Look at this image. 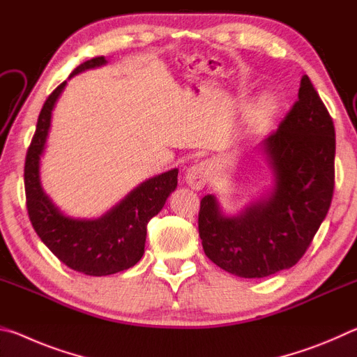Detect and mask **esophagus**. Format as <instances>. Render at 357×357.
Wrapping results in <instances>:
<instances>
[{"label":"esophagus","mask_w":357,"mask_h":357,"mask_svg":"<svg viewBox=\"0 0 357 357\" xmlns=\"http://www.w3.org/2000/svg\"><path fill=\"white\" fill-rule=\"evenodd\" d=\"M211 178V165L208 162H200V164L192 165L190 168H187L185 172V183L193 190H200L204 185L208 184V181Z\"/></svg>","instance_id":"esophagus-1"}]
</instances>
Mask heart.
<instances>
[{
    "mask_svg": "<svg viewBox=\"0 0 357 357\" xmlns=\"http://www.w3.org/2000/svg\"><path fill=\"white\" fill-rule=\"evenodd\" d=\"M275 110V102L271 98H263L257 102L255 113L258 118H268Z\"/></svg>",
    "mask_w": 357,
    "mask_h": 357,
    "instance_id": "1",
    "label": "heart"
}]
</instances>
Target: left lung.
I'll list each match as a JSON object with an SVG mask.
<instances>
[{
	"instance_id": "8db88e82",
	"label": "left lung",
	"mask_w": 357,
	"mask_h": 357,
	"mask_svg": "<svg viewBox=\"0 0 357 357\" xmlns=\"http://www.w3.org/2000/svg\"><path fill=\"white\" fill-rule=\"evenodd\" d=\"M273 172L271 192L236 215L202 198L198 233L211 261L244 279L289 269L309 249L334 193L335 129L310 78L279 129L258 144Z\"/></svg>"
}]
</instances>
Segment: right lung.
Instances as JSON below:
<instances>
[{"label":"right lung","mask_w":357,"mask_h":357,"mask_svg":"<svg viewBox=\"0 0 357 357\" xmlns=\"http://www.w3.org/2000/svg\"><path fill=\"white\" fill-rule=\"evenodd\" d=\"M107 64L104 56L88 59L69 78ZM63 82L42 107L25 160V192L29 220L42 243L58 259L86 275H110L135 266L144 253L146 225L160 213L178 185V168L146 179L98 219L66 215L40 184V157L52 124V112L64 91Z\"/></svg>","instance_id":"obj_1"}]
</instances>
